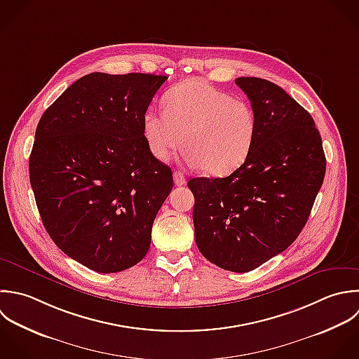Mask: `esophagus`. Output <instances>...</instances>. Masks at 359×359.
Wrapping results in <instances>:
<instances>
[{
	"instance_id": "obj_1",
	"label": "esophagus",
	"mask_w": 359,
	"mask_h": 359,
	"mask_svg": "<svg viewBox=\"0 0 359 359\" xmlns=\"http://www.w3.org/2000/svg\"><path fill=\"white\" fill-rule=\"evenodd\" d=\"M173 180H175L176 186H184L186 184V177L180 172H175L173 173Z\"/></svg>"
}]
</instances>
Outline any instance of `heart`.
Returning <instances> with one entry per match:
<instances>
[{"label": "heart", "mask_w": 359, "mask_h": 359, "mask_svg": "<svg viewBox=\"0 0 359 359\" xmlns=\"http://www.w3.org/2000/svg\"><path fill=\"white\" fill-rule=\"evenodd\" d=\"M163 111L148 109L142 133L151 155L168 161L186 147L184 161L207 175L225 176L249 156L257 131L253 107L203 79H187L162 99Z\"/></svg>", "instance_id": "heart-1"}]
</instances>
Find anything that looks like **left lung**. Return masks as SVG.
Segmentation results:
<instances>
[{
    "label": "left lung",
    "instance_id": "8db88e82",
    "mask_svg": "<svg viewBox=\"0 0 359 359\" xmlns=\"http://www.w3.org/2000/svg\"><path fill=\"white\" fill-rule=\"evenodd\" d=\"M257 120L248 159L226 177H194V235L215 266L248 273L284 252L308 222L326 173L312 116L281 86L241 76Z\"/></svg>",
    "mask_w": 359,
    "mask_h": 359
}]
</instances>
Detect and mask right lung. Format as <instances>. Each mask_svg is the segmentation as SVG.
Segmentation results:
<instances>
[{"instance_id": "right-lung-1", "label": "right lung", "mask_w": 359, "mask_h": 359, "mask_svg": "<svg viewBox=\"0 0 359 359\" xmlns=\"http://www.w3.org/2000/svg\"><path fill=\"white\" fill-rule=\"evenodd\" d=\"M165 75L88 74L43 113L29 179L43 225L71 259L97 273L141 262L172 170L145 142L142 116Z\"/></svg>"}]
</instances>
